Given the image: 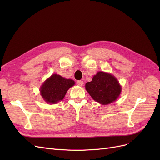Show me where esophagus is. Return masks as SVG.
<instances>
[{
  "label": "esophagus",
  "mask_w": 160,
  "mask_h": 160,
  "mask_svg": "<svg viewBox=\"0 0 160 160\" xmlns=\"http://www.w3.org/2000/svg\"><path fill=\"white\" fill-rule=\"evenodd\" d=\"M77 84L79 85V86H83V81H77Z\"/></svg>",
  "instance_id": "34e87169"
}]
</instances>
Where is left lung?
<instances>
[{"mask_svg":"<svg viewBox=\"0 0 160 160\" xmlns=\"http://www.w3.org/2000/svg\"><path fill=\"white\" fill-rule=\"evenodd\" d=\"M85 89L91 97L101 105L114 102L122 92V87L115 77L108 72L99 71L92 81L85 84Z\"/></svg>","mask_w":160,"mask_h":160,"instance_id":"left-lung-1","label":"left lung"}]
</instances>
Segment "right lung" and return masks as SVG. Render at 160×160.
Listing matches in <instances>:
<instances>
[{"label": "right lung", "instance_id": "1", "mask_svg": "<svg viewBox=\"0 0 160 160\" xmlns=\"http://www.w3.org/2000/svg\"><path fill=\"white\" fill-rule=\"evenodd\" d=\"M74 85L73 80L53 74L41 86L40 93L47 103L55 104L63 99L67 91Z\"/></svg>", "mask_w": 160, "mask_h": 160}]
</instances>
